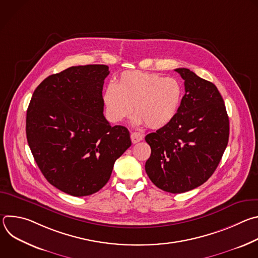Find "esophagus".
I'll return each instance as SVG.
<instances>
[{
    "instance_id": "34e87169",
    "label": "esophagus",
    "mask_w": 258,
    "mask_h": 258,
    "mask_svg": "<svg viewBox=\"0 0 258 258\" xmlns=\"http://www.w3.org/2000/svg\"><path fill=\"white\" fill-rule=\"evenodd\" d=\"M143 139H144V135L140 132H134L131 134V140L134 144L141 142Z\"/></svg>"
}]
</instances>
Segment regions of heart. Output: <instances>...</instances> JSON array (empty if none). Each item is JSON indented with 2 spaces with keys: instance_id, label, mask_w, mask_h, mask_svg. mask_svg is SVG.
Wrapping results in <instances>:
<instances>
[{
  "instance_id": "b5f03b06",
  "label": "heart",
  "mask_w": 258,
  "mask_h": 258,
  "mask_svg": "<svg viewBox=\"0 0 258 258\" xmlns=\"http://www.w3.org/2000/svg\"><path fill=\"white\" fill-rule=\"evenodd\" d=\"M107 118L118 123L133 114L136 123L151 128L168 124L176 115L181 101V88L177 81L157 73L124 71L117 84H109L104 92Z\"/></svg>"
}]
</instances>
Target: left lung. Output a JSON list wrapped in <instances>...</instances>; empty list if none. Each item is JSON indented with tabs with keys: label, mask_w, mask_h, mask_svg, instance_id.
Listing matches in <instances>:
<instances>
[{
	"label": "left lung",
	"mask_w": 258,
	"mask_h": 258,
	"mask_svg": "<svg viewBox=\"0 0 258 258\" xmlns=\"http://www.w3.org/2000/svg\"><path fill=\"white\" fill-rule=\"evenodd\" d=\"M185 81V96L174 118L145 140L151 147L145 169L159 189L183 193L204 183L229 142L230 123L217 88L188 68L174 69Z\"/></svg>",
	"instance_id": "obj_1"
}]
</instances>
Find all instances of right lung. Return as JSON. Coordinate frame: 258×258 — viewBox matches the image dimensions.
Here are the masks:
<instances>
[{
	"instance_id": "obj_1",
	"label": "right lung",
	"mask_w": 258,
	"mask_h": 258,
	"mask_svg": "<svg viewBox=\"0 0 258 258\" xmlns=\"http://www.w3.org/2000/svg\"><path fill=\"white\" fill-rule=\"evenodd\" d=\"M107 65L72 66L45 79L26 112V138L47 180L76 197L102 189L132 145L130 132L106 120L102 96Z\"/></svg>"
}]
</instances>
